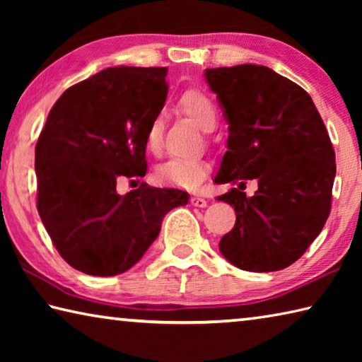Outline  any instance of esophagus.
Instances as JSON below:
<instances>
[{
  "label": "esophagus",
  "mask_w": 362,
  "mask_h": 362,
  "mask_svg": "<svg viewBox=\"0 0 362 362\" xmlns=\"http://www.w3.org/2000/svg\"><path fill=\"white\" fill-rule=\"evenodd\" d=\"M189 203H192L194 207H206L207 206V201L204 198H201V196H192Z\"/></svg>",
  "instance_id": "esophagus-1"
}]
</instances>
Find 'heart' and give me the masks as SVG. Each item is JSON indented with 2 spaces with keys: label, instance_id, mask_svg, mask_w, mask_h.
<instances>
[{
  "label": "heart",
  "instance_id": "b5f03b06",
  "mask_svg": "<svg viewBox=\"0 0 362 362\" xmlns=\"http://www.w3.org/2000/svg\"><path fill=\"white\" fill-rule=\"evenodd\" d=\"M179 107L196 126L203 131H212L217 122V110L203 90L188 89L180 95ZM163 122L159 116L153 118L145 136L146 148L156 151L161 145ZM209 173V163L201 158H173L156 168V179L173 187L194 189L201 185Z\"/></svg>",
  "mask_w": 362,
  "mask_h": 362
}]
</instances>
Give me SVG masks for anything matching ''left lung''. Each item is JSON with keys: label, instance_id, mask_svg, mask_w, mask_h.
Listing matches in <instances>:
<instances>
[{"label": "left lung", "instance_id": "obj_1", "mask_svg": "<svg viewBox=\"0 0 362 362\" xmlns=\"http://www.w3.org/2000/svg\"><path fill=\"white\" fill-rule=\"evenodd\" d=\"M204 78L228 122L214 182L236 212L220 252L246 272H278L303 255L330 212L335 151L310 94L263 65L207 69ZM255 178L254 197L240 192Z\"/></svg>", "mask_w": 362, "mask_h": 362}]
</instances>
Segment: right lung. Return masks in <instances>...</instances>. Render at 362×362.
Instances as JSON below:
<instances>
[{
	"mask_svg": "<svg viewBox=\"0 0 362 362\" xmlns=\"http://www.w3.org/2000/svg\"><path fill=\"white\" fill-rule=\"evenodd\" d=\"M166 66H115L71 86L47 115L35 150L38 214L62 259L115 276L142 259L166 214L189 194L122 179L146 174L145 136L168 97ZM134 182V180H132Z\"/></svg>",
	"mask_w": 362,
	"mask_h": 362,
	"instance_id": "right-lung-1",
	"label": "right lung"
}]
</instances>
